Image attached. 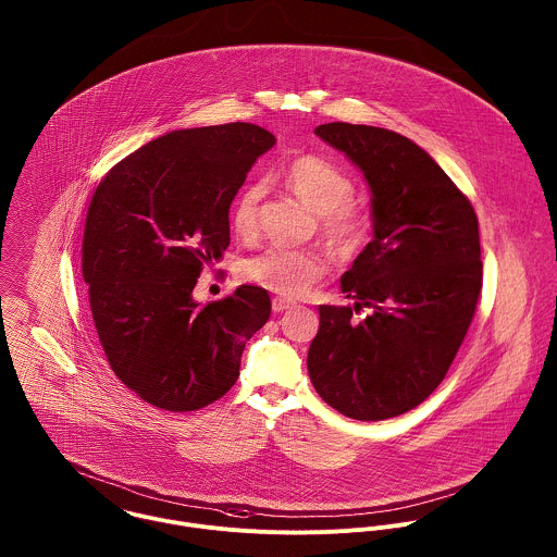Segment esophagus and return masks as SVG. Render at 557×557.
I'll return each mask as SVG.
<instances>
[{
	"instance_id": "1",
	"label": "esophagus",
	"mask_w": 557,
	"mask_h": 557,
	"mask_svg": "<svg viewBox=\"0 0 557 557\" xmlns=\"http://www.w3.org/2000/svg\"><path fill=\"white\" fill-rule=\"evenodd\" d=\"M294 307V302H289V300H285V298H274L272 300V311L274 313H283V311H287V309H292Z\"/></svg>"
}]
</instances>
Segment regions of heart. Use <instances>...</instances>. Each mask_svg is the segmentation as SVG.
<instances>
[{
    "mask_svg": "<svg viewBox=\"0 0 557 557\" xmlns=\"http://www.w3.org/2000/svg\"><path fill=\"white\" fill-rule=\"evenodd\" d=\"M287 188L319 214V232L338 255L358 252L371 234V216L351 201L354 180L334 162L307 154L292 160L283 173ZM261 184L239 190L230 210L232 230L239 238H252L259 230ZM244 276L274 294L296 298L327 272V261L318 250L268 248L244 261Z\"/></svg>",
    "mask_w": 557,
    "mask_h": 557,
    "instance_id": "obj_1",
    "label": "heart"
}]
</instances>
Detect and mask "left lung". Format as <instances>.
I'll return each instance as SVG.
<instances>
[{
    "mask_svg": "<svg viewBox=\"0 0 557 557\" xmlns=\"http://www.w3.org/2000/svg\"><path fill=\"white\" fill-rule=\"evenodd\" d=\"M315 135L343 152L371 188L373 239L341 278L351 307H319L311 382L354 420L395 418L446 377L482 289L478 219L470 199L411 139L332 122Z\"/></svg>",
    "mask_w": 557,
    "mask_h": 557,
    "instance_id": "left-lung-1",
    "label": "left lung"
}]
</instances>
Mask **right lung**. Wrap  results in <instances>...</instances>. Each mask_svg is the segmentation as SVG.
<instances>
[{"mask_svg": "<svg viewBox=\"0 0 557 557\" xmlns=\"http://www.w3.org/2000/svg\"><path fill=\"white\" fill-rule=\"evenodd\" d=\"M276 144L234 122L162 135L98 184L83 232V281L104 356L122 384L166 411L201 409L238 380L246 341L270 318L263 287L201 307L203 265L230 246V206Z\"/></svg>", "mask_w": 557, "mask_h": 557, "instance_id": "right-lung-1", "label": "right lung"}]
</instances>
